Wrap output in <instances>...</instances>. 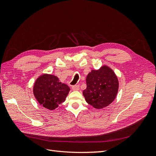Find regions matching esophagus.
I'll use <instances>...</instances> for the list:
<instances>
[{
    "instance_id": "1",
    "label": "esophagus",
    "mask_w": 156,
    "mask_h": 156,
    "mask_svg": "<svg viewBox=\"0 0 156 156\" xmlns=\"http://www.w3.org/2000/svg\"><path fill=\"white\" fill-rule=\"evenodd\" d=\"M72 88L73 90H79V84L73 85V86H72Z\"/></svg>"
}]
</instances>
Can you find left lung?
<instances>
[{
    "mask_svg": "<svg viewBox=\"0 0 156 156\" xmlns=\"http://www.w3.org/2000/svg\"><path fill=\"white\" fill-rule=\"evenodd\" d=\"M86 81L87 87L83 93L88 104L99 109L108 106L115 100L119 81L109 68L103 66L98 70H92Z\"/></svg>",
    "mask_w": 156,
    "mask_h": 156,
    "instance_id": "1",
    "label": "left lung"
}]
</instances>
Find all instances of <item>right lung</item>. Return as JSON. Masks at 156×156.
Wrapping results in <instances>:
<instances>
[{
    "mask_svg": "<svg viewBox=\"0 0 156 156\" xmlns=\"http://www.w3.org/2000/svg\"><path fill=\"white\" fill-rule=\"evenodd\" d=\"M69 90L68 85L59 81L57 77L44 74L37 79L33 92L40 105L53 110L65 101Z\"/></svg>",
    "mask_w": 156,
    "mask_h": 156,
    "instance_id": "add662e5",
    "label": "right lung"
}]
</instances>
